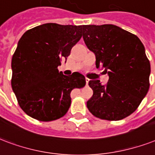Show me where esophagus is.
<instances>
[{
	"instance_id": "34e87169",
	"label": "esophagus",
	"mask_w": 155,
	"mask_h": 155,
	"mask_svg": "<svg viewBox=\"0 0 155 155\" xmlns=\"http://www.w3.org/2000/svg\"><path fill=\"white\" fill-rule=\"evenodd\" d=\"M89 81H90V79L88 78H86V85H88V82Z\"/></svg>"
}]
</instances>
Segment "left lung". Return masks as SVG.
Masks as SVG:
<instances>
[{
    "label": "left lung",
    "instance_id": "8db88e82",
    "mask_svg": "<svg viewBox=\"0 0 155 155\" xmlns=\"http://www.w3.org/2000/svg\"><path fill=\"white\" fill-rule=\"evenodd\" d=\"M85 44L103 66L108 82L91 80L93 96L86 104L95 117L120 120L136 111L150 88V64L141 40L135 35L111 24L81 26Z\"/></svg>",
    "mask_w": 155,
    "mask_h": 155
}]
</instances>
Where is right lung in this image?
<instances>
[{
  "label": "right lung",
  "mask_w": 155,
  "mask_h": 155,
  "mask_svg": "<svg viewBox=\"0 0 155 155\" xmlns=\"http://www.w3.org/2000/svg\"><path fill=\"white\" fill-rule=\"evenodd\" d=\"M82 36L81 26L46 23L26 31L12 57L11 86L19 106L32 118L51 121L64 116L70 93L86 85L78 72L65 76L58 66Z\"/></svg>",
  "instance_id": "add662e5"
}]
</instances>
